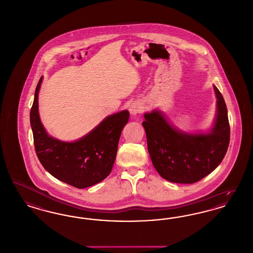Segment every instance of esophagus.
I'll list each match as a JSON object with an SVG mask.
<instances>
[{"label":"esophagus","mask_w":253,"mask_h":253,"mask_svg":"<svg viewBox=\"0 0 253 253\" xmlns=\"http://www.w3.org/2000/svg\"><path fill=\"white\" fill-rule=\"evenodd\" d=\"M129 110H130V113H131V115L134 116V115H137L138 113H141L142 107L139 103L134 102V103H131Z\"/></svg>","instance_id":"obj_1"}]
</instances>
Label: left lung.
<instances>
[{
    "label": "left lung",
    "instance_id": "obj_1",
    "mask_svg": "<svg viewBox=\"0 0 253 253\" xmlns=\"http://www.w3.org/2000/svg\"><path fill=\"white\" fill-rule=\"evenodd\" d=\"M217 113L212 131L184 133L174 129L160 112L144 115L142 122L152 165L164 179L194 183L213 171L222 162L230 143V123L223 96L216 86Z\"/></svg>",
    "mask_w": 253,
    "mask_h": 253
}]
</instances>
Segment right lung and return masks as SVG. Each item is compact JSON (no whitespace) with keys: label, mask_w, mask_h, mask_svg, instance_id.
<instances>
[{"label":"right lung","mask_w":253,"mask_h":253,"mask_svg":"<svg viewBox=\"0 0 253 253\" xmlns=\"http://www.w3.org/2000/svg\"><path fill=\"white\" fill-rule=\"evenodd\" d=\"M41 82L42 77L30 112L35 150L41 165L57 180L80 189L101 182L111 172L121 133L130 113L125 110L107 117L78 141L57 140L41 124L38 101Z\"/></svg>","instance_id":"right-lung-1"}]
</instances>
